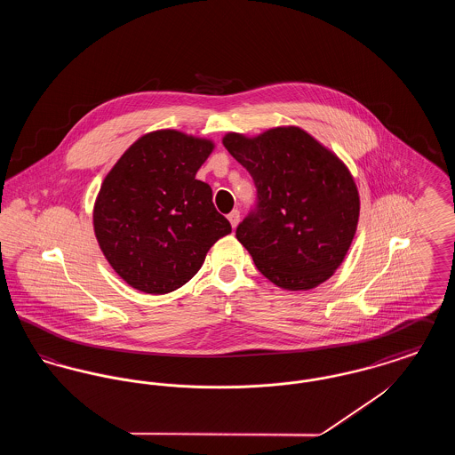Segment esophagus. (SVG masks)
<instances>
[{"label": "esophagus", "mask_w": 455, "mask_h": 455, "mask_svg": "<svg viewBox=\"0 0 455 455\" xmlns=\"http://www.w3.org/2000/svg\"><path fill=\"white\" fill-rule=\"evenodd\" d=\"M228 220H230V223H232V228H235L238 225V221H240V212H238V210L230 212V213H228Z\"/></svg>", "instance_id": "34e87169"}]
</instances>
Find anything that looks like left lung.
Masks as SVG:
<instances>
[{
	"instance_id": "1",
	"label": "left lung",
	"mask_w": 455,
	"mask_h": 455,
	"mask_svg": "<svg viewBox=\"0 0 455 455\" xmlns=\"http://www.w3.org/2000/svg\"><path fill=\"white\" fill-rule=\"evenodd\" d=\"M223 145L258 191L235 235L260 275L284 290H310L329 280L347 256L360 215L345 164L291 126L256 138L228 132Z\"/></svg>"
}]
</instances>
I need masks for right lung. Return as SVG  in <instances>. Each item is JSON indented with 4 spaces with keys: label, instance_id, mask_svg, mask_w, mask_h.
<instances>
[{
    "label": "right lung",
    "instance_id": "obj_1",
    "mask_svg": "<svg viewBox=\"0 0 455 455\" xmlns=\"http://www.w3.org/2000/svg\"><path fill=\"white\" fill-rule=\"evenodd\" d=\"M213 143L179 131L141 136L104 179L93 210L99 245L132 288L164 295L189 282L232 232L196 172Z\"/></svg>",
    "mask_w": 455,
    "mask_h": 455
}]
</instances>
